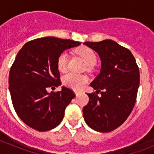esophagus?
<instances>
[{
  "label": "esophagus",
  "mask_w": 154,
  "mask_h": 154,
  "mask_svg": "<svg viewBox=\"0 0 154 154\" xmlns=\"http://www.w3.org/2000/svg\"><path fill=\"white\" fill-rule=\"evenodd\" d=\"M75 95H76V96H78L79 94V92H77V91H75Z\"/></svg>",
  "instance_id": "esophagus-1"
}]
</instances>
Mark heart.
Listing matches in <instances>:
<instances>
[{"label": "heart", "mask_w": 154, "mask_h": 154, "mask_svg": "<svg viewBox=\"0 0 154 154\" xmlns=\"http://www.w3.org/2000/svg\"><path fill=\"white\" fill-rule=\"evenodd\" d=\"M77 53L81 56V58L85 62V65L88 66H92L96 64V60H97L96 53L89 48H80L77 50ZM69 58V54L65 51H63L58 55V59H57V67L58 70L61 72H65L67 69ZM62 81L65 86L75 89V90H80L89 82V79L85 75L69 72L63 76Z\"/></svg>", "instance_id": "1"}]
</instances>
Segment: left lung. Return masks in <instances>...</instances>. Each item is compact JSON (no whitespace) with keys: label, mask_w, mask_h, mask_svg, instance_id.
Returning a JSON list of instances; mask_svg holds the SVG:
<instances>
[{"label":"left lung","mask_w":154,"mask_h":154,"mask_svg":"<svg viewBox=\"0 0 154 154\" xmlns=\"http://www.w3.org/2000/svg\"><path fill=\"white\" fill-rule=\"evenodd\" d=\"M84 45L96 51L102 62L100 73L90 84L101 96L87 93L89 101L83 108L84 119L92 130L108 133L123 124L131 113L140 85V70L131 51L114 41Z\"/></svg>","instance_id":"8db88e82"}]
</instances>
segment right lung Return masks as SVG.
Listing matches in <instances>:
<instances>
[{"mask_svg": "<svg viewBox=\"0 0 154 154\" xmlns=\"http://www.w3.org/2000/svg\"><path fill=\"white\" fill-rule=\"evenodd\" d=\"M79 45V42L45 37L27 42L17 53L9 73V90L16 113L34 130L48 131L63 119L65 108L75 96L74 92L65 86L50 93L47 89L62 83L58 55Z\"/></svg>", "mask_w": 154, "mask_h": 154, "instance_id": "right-lung-1", "label": "right lung"}]
</instances>
